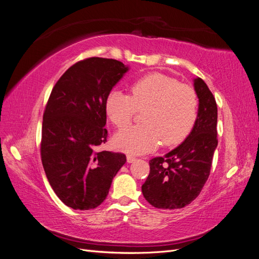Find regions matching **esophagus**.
I'll return each mask as SVG.
<instances>
[{"mask_svg": "<svg viewBox=\"0 0 259 259\" xmlns=\"http://www.w3.org/2000/svg\"><path fill=\"white\" fill-rule=\"evenodd\" d=\"M126 159H127V162H128V163H133V162H134V161L136 160V158H135V156H133V155H130V154H128V155L126 156Z\"/></svg>", "mask_w": 259, "mask_h": 259, "instance_id": "1", "label": "esophagus"}]
</instances>
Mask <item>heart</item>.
<instances>
[{"mask_svg":"<svg viewBox=\"0 0 259 259\" xmlns=\"http://www.w3.org/2000/svg\"><path fill=\"white\" fill-rule=\"evenodd\" d=\"M130 91L131 95L113 90L105 103L108 119L117 128L127 126L138 111H145V124L128 126L114 136L119 150L142 154L161 143L177 145L189 135L199 112V97L192 86L166 74L150 73L133 82Z\"/></svg>","mask_w":259,"mask_h":259,"instance_id":"heart-1","label":"heart"}]
</instances>
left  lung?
Listing matches in <instances>:
<instances>
[{"label": "left lung", "instance_id": "1", "mask_svg": "<svg viewBox=\"0 0 259 259\" xmlns=\"http://www.w3.org/2000/svg\"><path fill=\"white\" fill-rule=\"evenodd\" d=\"M199 112L185 142L165 156L149 161V173L142 191L156 208H183L198 197L210 173L217 139V105L201 77L194 80Z\"/></svg>", "mask_w": 259, "mask_h": 259}]
</instances>
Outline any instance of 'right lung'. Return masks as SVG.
<instances>
[{
	"mask_svg": "<svg viewBox=\"0 0 259 259\" xmlns=\"http://www.w3.org/2000/svg\"><path fill=\"white\" fill-rule=\"evenodd\" d=\"M127 69L115 59L77 61L59 77L45 106L42 164L54 192L73 209L100 205L126 162L124 153L95 148L107 143L105 103Z\"/></svg>",
	"mask_w": 259,
	"mask_h": 259,
	"instance_id": "1",
	"label": "right lung"
}]
</instances>
